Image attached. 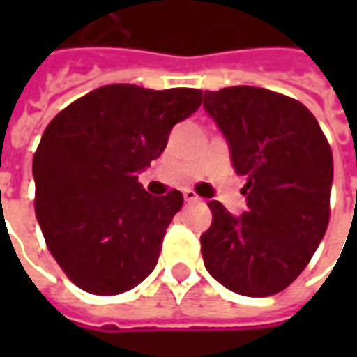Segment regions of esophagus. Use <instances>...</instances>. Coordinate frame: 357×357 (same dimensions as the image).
Segmentation results:
<instances>
[{
	"label": "esophagus",
	"mask_w": 357,
	"mask_h": 357,
	"mask_svg": "<svg viewBox=\"0 0 357 357\" xmlns=\"http://www.w3.org/2000/svg\"><path fill=\"white\" fill-rule=\"evenodd\" d=\"M183 199H185L187 202L199 201V197H197V195H195V191H191V189H185V191H183Z\"/></svg>",
	"instance_id": "34e87169"
}]
</instances>
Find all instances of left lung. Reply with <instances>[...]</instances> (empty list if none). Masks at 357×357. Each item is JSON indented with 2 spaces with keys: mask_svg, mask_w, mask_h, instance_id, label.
<instances>
[{
  "mask_svg": "<svg viewBox=\"0 0 357 357\" xmlns=\"http://www.w3.org/2000/svg\"><path fill=\"white\" fill-rule=\"evenodd\" d=\"M202 107L247 179V210L233 216L210 201L201 235L208 273L243 296H271L304 271L329 225L333 153L300 101L264 88L204 91Z\"/></svg>",
  "mask_w": 357,
  "mask_h": 357,
  "instance_id": "obj_1",
  "label": "left lung"
}]
</instances>
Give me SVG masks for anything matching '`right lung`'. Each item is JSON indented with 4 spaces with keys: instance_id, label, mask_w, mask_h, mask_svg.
Segmentation results:
<instances>
[{
    "instance_id": "right-lung-1",
    "label": "right lung",
    "mask_w": 357,
    "mask_h": 357,
    "mask_svg": "<svg viewBox=\"0 0 357 357\" xmlns=\"http://www.w3.org/2000/svg\"><path fill=\"white\" fill-rule=\"evenodd\" d=\"M202 91L102 86L61 110L32 162L36 218L66 277L91 294H120L155 269L183 195H149L137 174L162 155L172 128Z\"/></svg>"
}]
</instances>
